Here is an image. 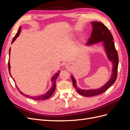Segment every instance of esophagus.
Returning <instances> with one entry per match:
<instances>
[{
  "mask_svg": "<svg viewBox=\"0 0 130 130\" xmlns=\"http://www.w3.org/2000/svg\"><path fill=\"white\" fill-rule=\"evenodd\" d=\"M70 67V64H67V65H66V68H69V67Z\"/></svg>",
  "mask_w": 130,
  "mask_h": 130,
  "instance_id": "1",
  "label": "esophagus"
}]
</instances>
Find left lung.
<instances>
[{
    "mask_svg": "<svg viewBox=\"0 0 130 130\" xmlns=\"http://www.w3.org/2000/svg\"><path fill=\"white\" fill-rule=\"evenodd\" d=\"M91 23L93 30L91 37L88 39V42L87 44L90 45L103 41L108 58L113 63V68L112 76L109 80L103 87L96 89L85 90L78 88L76 86L75 79L72 76L73 84L75 88L76 89V91L80 95L88 97L95 96L104 93L115 83L117 77L119 61L118 53L113 42V37L109 29L101 22H93Z\"/></svg>",
    "mask_w": 130,
    "mask_h": 130,
    "instance_id": "8db88e82",
    "label": "left lung"
}]
</instances>
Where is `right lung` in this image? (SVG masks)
I'll return each instance as SVG.
<instances>
[{"instance_id": "right-lung-1", "label": "right lung", "mask_w": 130, "mask_h": 130, "mask_svg": "<svg viewBox=\"0 0 130 130\" xmlns=\"http://www.w3.org/2000/svg\"><path fill=\"white\" fill-rule=\"evenodd\" d=\"M21 27H19V29L17 31V32L16 34V35H15V36L14 37V38H13L12 40V43L14 41L15 39H16L17 38V37L19 36V34H20V32H21ZM10 50L11 49H10L9 50V55H10ZM8 67H9V73L11 75V74H10V59L9 60V62H8ZM59 74H60V72H59L58 73H56L55 75L54 76H53L52 77V82H53V86L50 89V90H49V91L47 92L46 93L44 94H42V95H38V96H29V95H26V94H24V93H23L22 92H21L20 90H19V89L18 88V87L16 86L17 88L18 89L19 92H20L21 94H22V95L25 96L26 97H27V98H30V99H34V100H45V99H48V98H49L51 96H52L53 95V94L54 93V92H55V88H56V80L57 79V77H58ZM12 77V76H11ZM13 81H14V79L13 78Z\"/></svg>"}]
</instances>
